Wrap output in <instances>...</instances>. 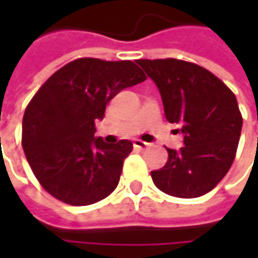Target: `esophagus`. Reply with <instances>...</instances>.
<instances>
[{
	"mask_svg": "<svg viewBox=\"0 0 258 258\" xmlns=\"http://www.w3.org/2000/svg\"><path fill=\"white\" fill-rule=\"evenodd\" d=\"M133 145H134V148L139 149V151H143V149H146V148L149 146V143H146V142H143V140H139V139H136Z\"/></svg>",
	"mask_w": 258,
	"mask_h": 258,
	"instance_id": "esophagus-1",
	"label": "esophagus"
}]
</instances>
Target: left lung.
Returning a JSON list of instances; mask_svg holds the SVG:
<instances>
[{
    "label": "left lung",
    "instance_id": "left-lung-1",
    "mask_svg": "<svg viewBox=\"0 0 258 258\" xmlns=\"http://www.w3.org/2000/svg\"><path fill=\"white\" fill-rule=\"evenodd\" d=\"M160 91L164 115L179 124L183 146L167 149L164 167L151 172L163 192L192 199L214 189L233 164L242 115L232 91L209 70L180 59H139Z\"/></svg>",
    "mask_w": 258,
    "mask_h": 258
}]
</instances>
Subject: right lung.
I'll return each instance as SVG.
<instances>
[{
    "instance_id": "obj_1",
    "label": "right lung",
    "mask_w": 258,
    "mask_h": 258,
    "mask_svg": "<svg viewBox=\"0 0 258 258\" xmlns=\"http://www.w3.org/2000/svg\"><path fill=\"white\" fill-rule=\"evenodd\" d=\"M146 76L131 61L79 58L47 79L29 101L22 146L32 173L55 199L86 206L106 199L121 178L130 140L94 137L107 103Z\"/></svg>"
}]
</instances>
